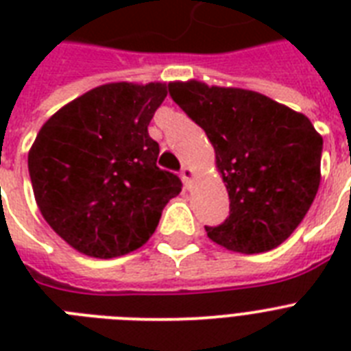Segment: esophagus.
<instances>
[{
  "instance_id": "obj_1",
  "label": "esophagus",
  "mask_w": 351,
  "mask_h": 351,
  "mask_svg": "<svg viewBox=\"0 0 351 351\" xmlns=\"http://www.w3.org/2000/svg\"><path fill=\"white\" fill-rule=\"evenodd\" d=\"M180 176H182V182L187 186V184H191V180L195 178V169L189 167V165H184V167H182Z\"/></svg>"
}]
</instances>
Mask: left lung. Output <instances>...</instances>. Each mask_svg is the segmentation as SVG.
<instances>
[{
	"instance_id": "1",
	"label": "left lung",
	"mask_w": 351,
	"mask_h": 351,
	"mask_svg": "<svg viewBox=\"0 0 351 351\" xmlns=\"http://www.w3.org/2000/svg\"><path fill=\"white\" fill-rule=\"evenodd\" d=\"M169 95L206 131L230 195V217L206 228L209 239L245 255L282 244L321 184L322 136L310 118L255 90L198 80L171 82Z\"/></svg>"
}]
</instances>
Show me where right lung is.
I'll list each match as a JSON object with an SVG mask.
<instances>
[{
	"mask_svg": "<svg viewBox=\"0 0 351 351\" xmlns=\"http://www.w3.org/2000/svg\"><path fill=\"white\" fill-rule=\"evenodd\" d=\"M167 84L114 82L74 98L41 125L29 151L43 219L71 247L114 258L142 247L180 178L156 165L147 125Z\"/></svg>",
	"mask_w": 351,
	"mask_h": 351,
	"instance_id": "1",
	"label": "right lung"
}]
</instances>
